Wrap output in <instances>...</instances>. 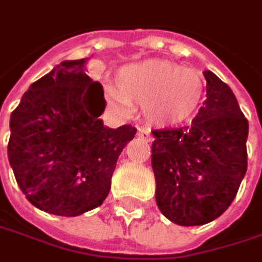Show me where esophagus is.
<instances>
[{
    "instance_id": "obj_1",
    "label": "esophagus",
    "mask_w": 262,
    "mask_h": 262,
    "mask_svg": "<svg viewBox=\"0 0 262 262\" xmlns=\"http://www.w3.org/2000/svg\"><path fill=\"white\" fill-rule=\"evenodd\" d=\"M138 136L141 138V139H143V141H152V135H151V130L149 129H145V127H142V129H139V132H138Z\"/></svg>"
}]
</instances>
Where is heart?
<instances>
[{
    "label": "heart",
    "instance_id": "b5f03b06",
    "mask_svg": "<svg viewBox=\"0 0 262 262\" xmlns=\"http://www.w3.org/2000/svg\"><path fill=\"white\" fill-rule=\"evenodd\" d=\"M116 83L105 88L110 107L121 116H130L135 104L143 105L146 120L158 126H176L190 120L205 95L204 79L196 70L161 60L121 67Z\"/></svg>",
    "mask_w": 262,
    "mask_h": 262
}]
</instances>
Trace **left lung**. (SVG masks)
Listing matches in <instances>:
<instances>
[{
  "label": "left lung",
  "mask_w": 262,
  "mask_h": 262,
  "mask_svg": "<svg viewBox=\"0 0 262 262\" xmlns=\"http://www.w3.org/2000/svg\"><path fill=\"white\" fill-rule=\"evenodd\" d=\"M207 99L189 126L152 130L155 201L179 226H202L230 207L248 168V120L232 89L205 70Z\"/></svg>",
  "instance_id": "8db88e82"
}]
</instances>
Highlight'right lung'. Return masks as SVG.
Listing matches in <instances>:
<instances>
[{
  "mask_svg": "<svg viewBox=\"0 0 262 262\" xmlns=\"http://www.w3.org/2000/svg\"><path fill=\"white\" fill-rule=\"evenodd\" d=\"M85 58L63 61L32 83L10 119L8 161L36 208L76 217L99 207L130 124L110 129L102 86L85 73Z\"/></svg>",
  "mask_w": 262,
  "mask_h": 262,
  "instance_id": "1",
  "label": "right lung"
}]
</instances>
